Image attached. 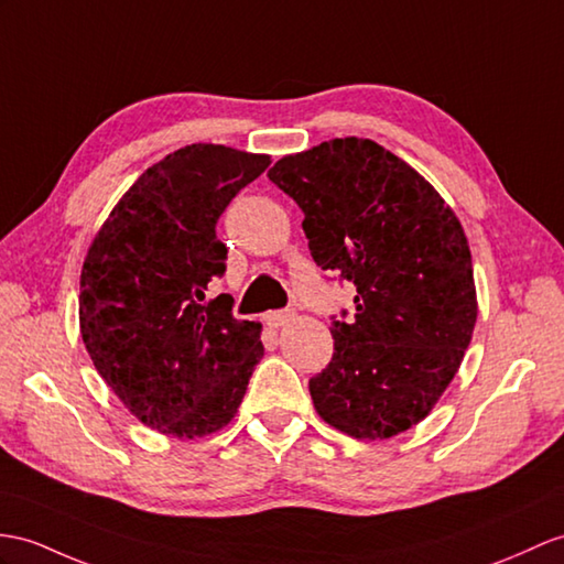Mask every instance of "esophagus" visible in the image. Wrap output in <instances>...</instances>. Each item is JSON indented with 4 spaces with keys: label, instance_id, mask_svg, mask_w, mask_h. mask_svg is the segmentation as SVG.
I'll return each mask as SVG.
<instances>
[{
    "label": "esophagus",
    "instance_id": "obj_1",
    "mask_svg": "<svg viewBox=\"0 0 564 564\" xmlns=\"http://www.w3.org/2000/svg\"><path fill=\"white\" fill-rule=\"evenodd\" d=\"M294 318V311H290V308H284V311H270L268 315H265V323L268 325H272V327H282V325H286Z\"/></svg>",
    "mask_w": 564,
    "mask_h": 564
}]
</instances>
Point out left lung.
Masks as SVG:
<instances>
[{
	"label": "left lung",
	"mask_w": 564,
	"mask_h": 564,
	"mask_svg": "<svg viewBox=\"0 0 564 564\" xmlns=\"http://www.w3.org/2000/svg\"><path fill=\"white\" fill-rule=\"evenodd\" d=\"M270 182L304 213L315 265L356 286L354 318L333 315L335 354L308 380L315 411L359 441L429 416L476 325L471 251L445 200L368 139L286 155Z\"/></svg>",
	"instance_id": "8db88e82"
}]
</instances>
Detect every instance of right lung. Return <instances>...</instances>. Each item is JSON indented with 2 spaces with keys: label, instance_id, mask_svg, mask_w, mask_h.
I'll list each match as a JSON object with an SVG mask.
<instances>
[{
  "label": "right lung",
  "instance_id": "obj_1",
  "mask_svg": "<svg viewBox=\"0 0 564 564\" xmlns=\"http://www.w3.org/2000/svg\"><path fill=\"white\" fill-rule=\"evenodd\" d=\"M268 155L194 143L148 167L88 249L80 335L98 373L150 429L203 437L235 419L256 364L260 325L205 301L227 270L217 219Z\"/></svg>",
  "mask_w": 564,
  "mask_h": 564
}]
</instances>
